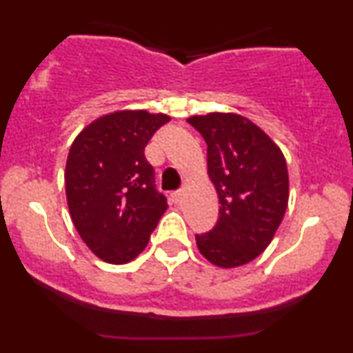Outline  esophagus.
I'll return each instance as SVG.
<instances>
[{"mask_svg":"<svg viewBox=\"0 0 353 353\" xmlns=\"http://www.w3.org/2000/svg\"><path fill=\"white\" fill-rule=\"evenodd\" d=\"M171 199H172L174 204H179L181 199H182V190L181 189L179 190H174V192L171 194Z\"/></svg>","mask_w":353,"mask_h":353,"instance_id":"1","label":"esophagus"}]
</instances>
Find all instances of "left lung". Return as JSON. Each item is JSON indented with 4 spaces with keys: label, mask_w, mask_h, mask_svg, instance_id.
I'll return each instance as SVG.
<instances>
[{
    "label": "left lung",
    "mask_w": 353,
    "mask_h": 353,
    "mask_svg": "<svg viewBox=\"0 0 353 353\" xmlns=\"http://www.w3.org/2000/svg\"><path fill=\"white\" fill-rule=\"evenodd\" d=\"M208 144V172L219 196L212 230L197 234L199 252L224 269L265 250L289 202V174L279 145L247 117L232 112L192 116Z\"/></svg>",
    "instance_id": "left-lung-1"
}]
</instances>
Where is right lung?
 <instances>
[{
    "label": "right lung",
    "mask_w": 353,
    "mask_h": 353,
    "mask_svg": "<svg viewBox=\"0 0 353 353\" xmlns=\"http://www.w3.org/2000/svg\"><path fill=\"white\" fill-rule=\"evenodd\" d=\"M169 119L117 111L92 121L71 145L64 172L68 208L81 239L104 262L137 257L168 209L144 148Z\"/></svg>",
    "instance_id": "obj_1"
}]
</instances>
